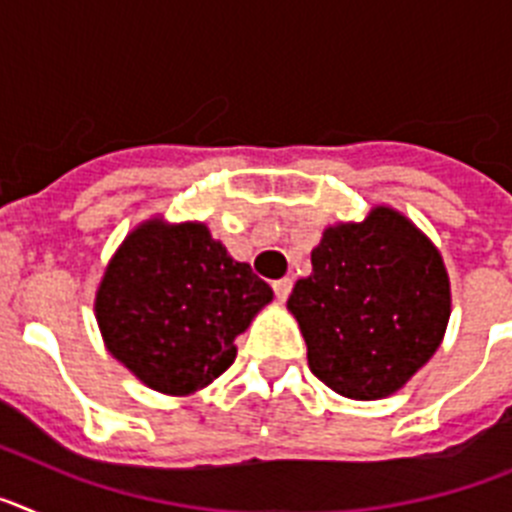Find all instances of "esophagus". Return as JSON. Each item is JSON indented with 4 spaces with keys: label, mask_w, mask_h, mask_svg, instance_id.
<instances>
[{
    "label": "esophagus",
    "mask_w": 512,
    "mask_h": 512,
    "mask_svg": "<svg viewBox=\"0 0 512 512\" xmlns=\"http://www.w3.org/2000/svg\"><path fill=\"white\" fill-rule=\"evenodd\" d=\"M274 287V295H277L279 302H284L289 297V292H292V279L284 277V279H277V282L271 284Z\"/></svg>",
    "instance_id": "obj_1"
}]
</instances>
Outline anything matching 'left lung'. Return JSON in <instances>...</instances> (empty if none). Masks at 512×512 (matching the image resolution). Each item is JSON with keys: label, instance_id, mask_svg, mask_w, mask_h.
I'll return each mask as SVG.
<instances>
[{"label": "left lung", "instance_id": "8db88e82", "mask_svg": "<svg viewBox=\"0 0 512 512\" xmlns=\"http://www.w3.org/2000/svg\"><path fill=\"white\" fill-rule=\"evenodd\" d=\"M287 307L310 372L351 400L397 392L441 346L451 315L441 253L408 217L374 207L361 223L325 228Z\"/></svg>", "mask_w": 512, "mask_h": 512}]
</instances>
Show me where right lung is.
Listing matches in <instances>:
<instances>
[{"instance_id": "1", "label": "right lung", "mask_w": 512, "mask_h": 512, "mask_svg": "<svg viewBox=\"0 0 512 512\" xmlns=\"http://www.w3.org/2000/svg\"><path fill=\"white\" fill-rule=\"evenodd\" d=\"M274 292L202 223H140L99 282L104 346L151 390L192 395L235 361V336Z\"/></svg>"}]
</instances>
